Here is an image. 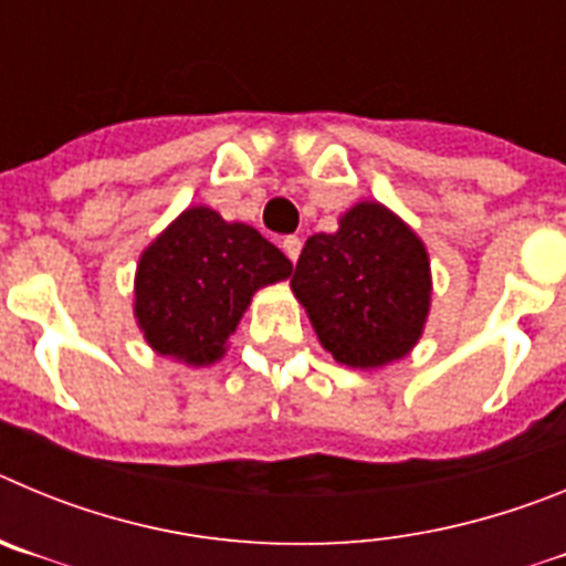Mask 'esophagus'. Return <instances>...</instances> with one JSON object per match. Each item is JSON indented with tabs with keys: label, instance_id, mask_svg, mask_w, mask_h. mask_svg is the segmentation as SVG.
Wrapping results in <instances>:
<instances>
[{
	"label": "esophagus",
	"instance_id": "obj_1",
	"mask_svg": "<svg viewBox=\"0 0 566 566\" xmlns=\"http://www.w3.org/2000/svg\"><path fill=\"white\" fill-rule=\"evenodd\" d=\"M300 249H303V240H300L297 234H289V238H283V252L289 254V260H292V263H297Z\"/></svg>",
	"mask_w": 566,
	"mask_h": 566
}]
</instances>
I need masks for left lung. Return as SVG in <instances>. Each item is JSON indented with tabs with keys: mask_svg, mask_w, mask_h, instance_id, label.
I'll return each mask as SVG.
<instances>
[{
	"mask_svg": "<svg viewBox=\"0 0 566 566\" xmlns=\"http://www.w3.org/2000/svg\"><path fill=\"white\" fill-rule=\"evenodd\" d=\"M292 289L337 363L377 368L405 357L422 334L431 303L428 252L397 214L357 203L339 232L306 240Z\"/></svg>",
	"mask_w": 566,
	"mask_h": 566,
	"instance_id": "left-lung-1",
	"label": "left lung"
}]
</instances>
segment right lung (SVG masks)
I'll use <instances>...</instances> for the list:
<instances>
[{
	"instance_id": "obj_1",
	"label": "right lung",
	"mask_w": 566,
	"mask_h": 566,
	"mask_svg": "<svg viewBox=\"0 0 566 566\" xmlns=\"http://www.w3.org/2000/svg\"><path fill=\"white\" fill-rule=\"evenodd\" d=\"M289 274L292 260L258 229L195 207L142 254L135 317L158 354L207 365L223 357L252 294Z\"/></svg>"
}]
</instances>
